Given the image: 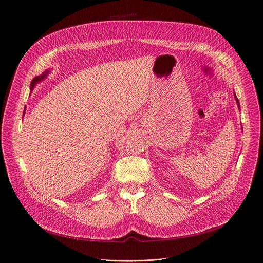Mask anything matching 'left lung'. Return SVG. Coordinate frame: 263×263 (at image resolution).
<instances>
[{"label": "left lung", "instance_id": "obj_1", "mask_svg": "<svg viewBox=\"0 0 263 263\" xmlns=\"http://www.w3.org/2000/svg\"><path fill=\"white\" fill-rule=\"evenodd\" d=\"M234 96H235V93H234ZM235 100H236V103H237V106H238V108H239V102H238V100H237L236 96H235Z\"/></svg>", "mask_w": 263, "mask_h": 263}]
</instances>
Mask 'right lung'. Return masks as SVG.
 I'll list each match as a JSON object with an SVG mask.
<instances>
[{"instance_id":"obj_1","label":"right lung","mask_w":263,"mask_h":263,"mask_svg":"<svg viewBox=\"0 0 263 263\" xmlns=\"http://www.w3.org/2000/svg\"><path fill=\"white\" fill-rule=\"evenodd\" d=\"M49 73H50V70H47V71H45L42 75L36 76V77H34V78H33V81L31 82V85H30V89H31V91H33V89H34V87L36 86V84H39V83H41L42 81H44V79L48 76V74H49ZM24 114H25V112H24Z\"/></svg>"}]
</instances>
